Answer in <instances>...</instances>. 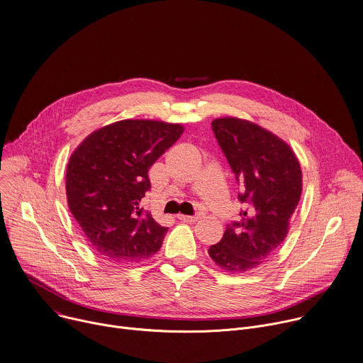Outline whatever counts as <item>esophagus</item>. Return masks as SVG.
Listing matches in <instances>:
<instances>
[{
	"label": "esophagus",
	"instance_id": "1",
	"mask_svg": "<svg viewBox=\"0 0 363 363\" xmlns=\"http://www.w3.org/2000/svg\"><path fill=\"white\" fill-rule=\"evenodd\" d=\"M177 219L183 220V222H196L199 219V216H187V215H177Z\"/></svg>",
	"mask_w": 363,
	"mask_h": 363
}]
</instances>
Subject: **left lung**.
I'll return each instance as SVG.
<instances>
[{
  "label": "left lung",
  "instance_id": "obj_1",
  "mask_svg": "<svg viewBox=\"0 0 363 363\" xmlns=\"http://www.w3.org/2000/svg\"><path fill=\"white\" fill-rule=\"evenodd\" d=\"M212 130L245 208L208 252L220 268L244 272L265 262L284 242L300 202L301 169L283 140L250 121L219 118Z\"/></svg>",
  "mask_w": 363,
  "mask_h": 363
}]
</instances>
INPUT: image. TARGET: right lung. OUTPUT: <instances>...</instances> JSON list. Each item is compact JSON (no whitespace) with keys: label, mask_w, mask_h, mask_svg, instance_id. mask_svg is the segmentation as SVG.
Wrapping results in <instances>:
<instances>
[{"label":"right lung","mask_w":363,"mask_h":363,"mask_svg":"<svg viewBox=\"0 0 363 363\" xmlns=\"http://www.w3.org/2000/svg\"><path fill=\"white\" fill-rule=\"evenodd\" d=\"M183 134L179 124L125 119L80 144L66 172L67 203L88 242L104 259L140 262L154 255L169 230L141 208L148 170Z\"/></svg>","instance_id":"add662e5"}]
</instances>
